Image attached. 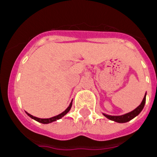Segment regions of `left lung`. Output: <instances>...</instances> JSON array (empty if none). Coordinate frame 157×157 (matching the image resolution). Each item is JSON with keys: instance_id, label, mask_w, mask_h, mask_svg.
Wrapping results in <instances>:
<instances>
[{"instance_id": "left-lung-1", "label": "left lung", "mask_w": 157, "mask_h": 157, "mask_svg": "<svg viewBox=\"0 0 157 157\" xmlns=\"http://www.w3.org/2000/svg\"><path fill=\"white\" fill-rule=\"evenodd\" d=\"M146 102V94L144 97L143 100L141 102L140 104L138 106V107L136 108L135 110L132 111L131 112H128L127 114H124L122 116H109V115H106V114L103 113V116L105 117H107V119H109L111 120H113L115 122L117 123H127L128 121H130L131 120H132L133 118H135L136 116H137L141 112V111L143 110L144 107V104H145Z\"/></svg>"}]
</instances>
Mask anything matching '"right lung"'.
I'll list each match as a JSON object with an SVG mask.
<instances>
[{
  "label": "right lung",
  "instance_id": "add662e5",
  "mask_svg": "<svg viewBox=\"0 0 157 157\" xmlns=\"http://www.w3.org/2000/svg\"><path fill=\"white\" fill-rule=\"evenodd\" d=\"M71 106H72V101H71V103H70L69 107H67V109L65 110L63 112H62V113L59 114V115H58V116H54V117L49 118V119H40V118H37V117H35V116H33L32 115H30V114H29L28 112H26V111H25V113H26L27 115L29 116V117L32 118L33 120L37 121V122L41 123V124H50V123L54 122V121H56V120H59V119H61L62 117H63V116H64L66 114H67L68 112H69V111L71 110Z\"/></svg>",
  "mask_w": 157,
  "mask_h": 157
}]
</instances>
